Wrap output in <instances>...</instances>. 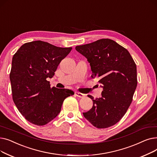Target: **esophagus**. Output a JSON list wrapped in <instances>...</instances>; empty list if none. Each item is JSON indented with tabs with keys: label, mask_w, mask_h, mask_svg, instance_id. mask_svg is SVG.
<instances>
[{
	"label": "esophagus",
	"mask_w": 157,
	"mask_h": 157,
	"mask_svg": "<svg viewBox=\"0 0 157 157\" xmlns=\"http://www.w3.org/2000/svg\"><path fill=\"white\" fill-rule=\"evenodd\" d=\"M75 94V95L77 96V97H84L85 96V94L79 93V92H76L75 94Z\"/></svg>",
	"instance_id": "1"
}]
</instances>
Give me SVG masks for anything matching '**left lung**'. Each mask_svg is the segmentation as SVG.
Here are the masks:
<instances>
[{"instance_id": "8db88e82", "label": "left lung", "mask_w": 157, "mask_h": 157, "mask_svg": "<svg viewBox=\"0 0 157 157\" xmlns=\"http://www.w3.org/2000/svg\"><path fill=\"white\" fill-rule=\"evenodd\" d=\"M76 50L90 63L92 78L98 79L102 96L83 113L84 117L98 128L116 124L124 116L137 87L136 65L129 52L113 40L102 39L76 46Z\"/></svg>"}]
</instances>
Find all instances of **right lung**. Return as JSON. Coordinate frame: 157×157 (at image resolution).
Listing matches in <instances>:
<instances>
[{
  "label": "right lung",
  "instance_id": "1",
  "mask_svg": "<svg viewBox=\"0 0 157 157\" xmlns=\"http://www.w3.org/2000/svg\"><path fill=\"white\" fill-rule=\"evenodd\" d=\"M72 48H60L41 40L23 44L12 60L10 81L13 101L27 121L44 125L56 118L63 101L74 92L51 88L46 78L54 76L58 65Z\"/></svg>",
  "mask_w": 157,
  "mask_h": 157
}]
</instances>
